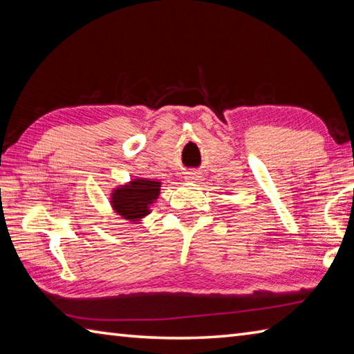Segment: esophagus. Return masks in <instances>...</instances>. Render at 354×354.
<instances>
[{"label":"esophagus","instance_id":"obj_1","mask_svg":"<svg viewBox=\"0 0 354 354\" xmlns=\"http://www.w3.org/2000/svg\"><path fill=\"white\" fill-rule=\"evenodd\" d=\"M184 178L187 179V181L196 183V181H198V179H199L201 176H199V173H198V171H187V173H185V176H184Z\"/></svg>","mask_w":354,"mask_h":354}]
</instances>
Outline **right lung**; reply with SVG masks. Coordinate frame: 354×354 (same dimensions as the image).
I'll use <instances>...</instances> for the list:
<instances>
[{
  "mask_svg": "<svg viewBox=\"0 0 354 354\" xmlns=\"http://www.w3.org/2000/svg\"><path fill=\"white\" fill-rule=\"evenodd\" d=\"M161 183L150 179H133L127 185H120L112 193V208L127 221H140L150 213V205L158 199Z\"/></svg>",
  "mask_w": 354,
  "mask_h": 354,
  "instance_id": "add662e5",
  "label": "right lung"
}]
</instances>
